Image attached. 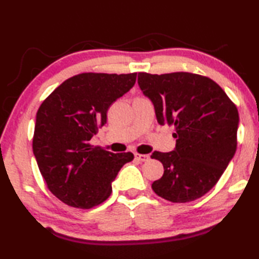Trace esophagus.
<instances>
[{"label":"esophagus","mask_w":259,"mask_h":259,"mask_svg":"<svg viewBox=\"0 0 259 259\" xmlns=\"http://www.w3.org/2000/svg\"><path fill=\"white\" fill-rule=\"evenodd\" d=\"M135 157L138 161H140V162H147L148 160H150V155H147V154H139V153H136Z\"/></svg>","instance_id":"esophagus-1"}]
</instances>
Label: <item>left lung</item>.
<instances>
[{
	"label": "left lung",
	"mask_w": 259,
	"mask_h": 259,
	"mask_svg": "<svg viewBox=\"0 0 259 259\" xmlns=\"http://www.w3.org/2000/svg\"><path fill=\"white\" fill-rule=\"evenodd\" d=\"M138 84L154 104L161 125H174L176 148L154 152L163 176L153 191L174 203L191 202L216 185L238 146L239 112L225 91L207 76L188 72L138 73Z\"/></svg>",
	"instance_id": "8db88e82"
}]
</instances>
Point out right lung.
Masks as SVG:
<instances>
[{
    "mask_svg": "<svg viewBox=\"0 0 259 259\" xmlns=\"http://www.w3.org/2000/svg\"><path fill=\"white\" fill-rule=\"evenodd\" d=\"M137 73H81L43 100L36 113L33 152L47 187L61 202L90 209L108 199L112 182L134 154L112 153L91 138L111 105L134 87Z\"/></svg>",
    "mask_w": 259,
    "mask_h": 259,
    "instance_id": "obj_1",
    "label": "right lung"
}]
</instances>
